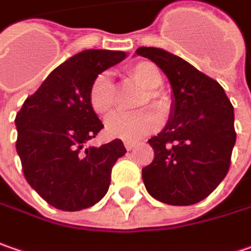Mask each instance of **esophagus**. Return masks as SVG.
<instances>
[{"label": "esophagus", "instance_id": "1", "mask_svg": "<svg viewBox=\"0 0 251 251\" xmlns=\"http://www.w3.org/2000/svg\"><path fill=\"white\" fill-rule=\"evenodd\" d=\"M124 145H125L126 150H132L133 147L136 146V142H130V140H126Z\"/></svg>", "mask_w": 251, "mask_h": 251}]
</instances>
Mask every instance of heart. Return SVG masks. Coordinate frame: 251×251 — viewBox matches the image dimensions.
Returning <instances> with one entry per match:
<instances>
[{"instance_id":"1","label":"heart","mask_w":251,"mask_h":251,"mask_svg":"<svg viewBox=\"0 0 251 251\" xmlns=\"http://www.w3.org/2000/svg\"><path fill=\"white\" fill-rule=\"evenodd\" d=\"M129 81L135 84L137 88L145 90L140 100V106L150 104L161 115L170 112V100L164 94L156 91L163 84V77L157 67L150 61H140L133 64L127 70ZM90 104L93 109L100 115L108 114L115 105L114 82L108 74H100L95 77L90 88ZM161 124L158 114L151 109L140 111L136 114L115 112L109 115L105 127L109 136L122 140H137L150 132H154Z\"/></svg>"}]
</instances>
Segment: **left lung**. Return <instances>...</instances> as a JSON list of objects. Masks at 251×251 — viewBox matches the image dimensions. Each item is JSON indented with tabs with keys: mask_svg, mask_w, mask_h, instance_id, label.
<instances>
[{
	"mask_svg": "<svg viewBox=\"0 0 251 251\" xmlns=\"http://www.w3.org/2000/svg\"><path fill=\"white\" fill-rule=\"evenodd\" d=\"M137 56L167 75L173 102L167 125L149 139L154 160L142 170L157 201L185 206L205 200L229 171L236 143L234 112L218 81L167 50L139 48Z\"/></svg>",
	"mask_w": 251,
	"mask_h": 251,
	"instance_id": "1",
	"label": "left lung"
}]
</instances>
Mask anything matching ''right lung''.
I'll use <instances>...</instances> for the list:
<instances>
[{"label":"right lung","instance_id":"1","mask_svg":"<svg viewBox=\"0 0 251 251\" xmlns=\"http://www.w3.org/2000/svg\"><path fill=\"white\" fill-rule=\"evenodd\" d=\"M126 56L82 50L51 71L17 114V151L25 178L57 209L81 211L101 201L114 164L126 153L119 139L84 147L104 127L90 104L91 84Z\"/></svg>","mask_w":251,"mask_h":251}]
</instances>
